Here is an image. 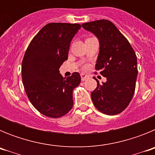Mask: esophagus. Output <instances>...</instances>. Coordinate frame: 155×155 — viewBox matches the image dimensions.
Segmentation results:
<instances>
[{"mask_svg": "<svg viewBox=\"0 0 155 155\" xmlns=\"http://www.w3.org/2000/svg\"><path fill=\"white\" fill-rule=\"evenodd\" d=\"M81 81H85L86 79H87L88 78H89V76L87 74H84V73H81Z\"/></svg>", "mask_w": 155, "mask_h": 155, "instance_id": "1", "label": "esophagus"}]
</instances>
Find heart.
Instances as JSON below:
<instances>
[{
  "label": "heart",
  "instance_id": "b5f03b06",
  "mask_svg": "<svg viewBox=\"0 0 155 155\" xmlns=\"http://www.w3.org/2000/svg\"><path fill=\"white\" fill-rule=\"evenodd\" d=\"M88 68H89V65H88V64H84V65L83 66V69H84V70L87 69Z\"/></svg>",
  "mask_w": 155,
  "mask_h": 155
}]
</instances>
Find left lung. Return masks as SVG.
Returning <instances> with one entry per match:
<instances>
[{
  "label": "left lung",
  "mask_w": 155,
  "mask_h": 155,
  "mask_svg": "<svg viewBox=\"0 0 155 155\" xmlns=\"http://www.w3.org/2000/svg\"><path fill=\"white\" fill-rule=\"evenodd\" d=\"M82 27L98 39L100 50L95 70L107 80L99 84L96 79L97 87L91 93L93 104L104 114H119L128 106L135 91L138 73L136 53L109 20L84 23Z\"/></svg>",
  "instance_id": "left-lung-1"
}]
</instances>
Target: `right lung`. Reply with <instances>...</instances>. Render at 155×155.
<instances>
[{"mask_svg": "<svg viewBox=\"0 0 155 155\" xmlns=\"http://www.w3.org/2000/svg\"><path fill=\"white\" fill-rule=\"evenodd\" d=\"M80 24L49 23L35 35L25 53L21 78L28 99L39 113L59 118L72 109L73 90L81 83L80 74L67 78L59 68L68 60L71 42Z\"/></svg>", "mask_w": 155, "mask_h": 155, "instance_id": "add662e5", "label": "right lung"}]
</instances>
